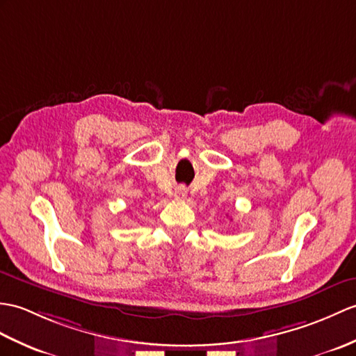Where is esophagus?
Here are the masks:
<instances>
[{
    "instance_id": "1",
    "label": "esophagus",
    "mask_w": 356,
    "mask_h": 356,
    "mask_svg": "<svg viewBox=\"0 0 356 356\" xmlns=\"http://www.w3.org/2000/svg\"><path fill=\"white\" fill-rule=\"evenodd\" d=\"M185 197H186V189L184 186H179L175 191V198L176 200H184Z\"/></svg>"
}]
</instances>
